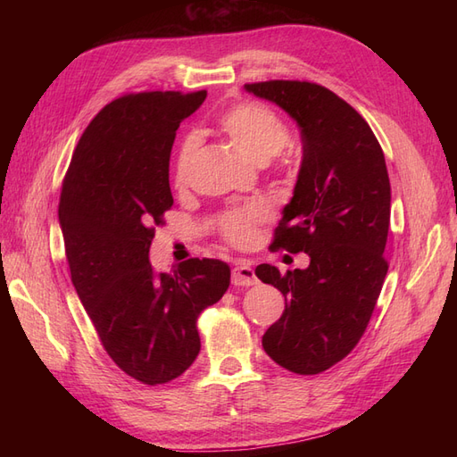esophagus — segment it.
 Wrapping results in <instances>:
<instances>
[{
  "label": "esophagus",
  "instance_id": "1",
  "mask_svg": "<svg viewBox=\"0 0 457 457\" xmlns=\"http://www.w3.org/2000/svg\"><path fill=\"white\" fill-rule=\"evenodd\" d=\"M232 284L240 286V287H250V286L257 284V276H255V270L252 269L250 262L242 261L232 269Z\"/></svg>",
  "mask_w": 457,
  "mask_h": 457
}]
</instances>
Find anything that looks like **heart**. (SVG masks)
Wrapping results in <instances>:
<instances>
[{"mask_svg":"<svg viewBox=\"0 0 457 457\" xmlns=\"http://www.w3.org/2000/svg\"><path fill=\"white\" fill-rule=\"evenodd\" d=\"M219 131L227 135L230 143L252 162L265 165L289 145L287 123L269 106L255 101H242L227 108L217 120ZM196 152V139L185 137L175 152L173 185L185 188L188 183L190 163ZM269 219V207L262 202H247L228 207L217 217V232L230 245L244 247L252 244L257 227Z\"/></svg>","mask_w":457,"mask_h":457,"instance_id":"heart-1","label":"heart"}]
</instances>
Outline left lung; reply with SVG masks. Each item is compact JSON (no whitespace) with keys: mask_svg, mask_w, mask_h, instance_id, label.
I'll return each instance as SVG.
<instances>
[{"mask_svg":"<svg viewBox=\"0 0 457 457\" xmlns=\"http://www.w3.org/2000/svg\"><path fill=\"white\" fill-rule=\"evenodd\" d=\"M245 89L284 108L301 128L297 185L270 247L311 257L305 270L282 274L265 262L255 269L287 301L262 349L282 368L316 376L356 347L376 309L389 269V173L368 121L334 91L299 79Z\"/></svg>","mask_w":457,"mask_h":457,"instance_id":"8db88e82","label":"left lung"}]
</instances>
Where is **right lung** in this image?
Instances as JSON below:
<instances>
[{"label": "right lung", "instance_id": "add662e5", "mask_svg": "<svg viewBox=\"0 0 457 457\" xmlns=\"http://www.w3.org/2000/svg\"><path fill=\"white\" fill-rule=\"evenodd\" d=\"M205 96V89L118 96L81 135L61 188L59 220L78 297L106 354L150 386L196 361L198 316L230 284L219 259L192 257L173 272L148 261L156 227L173 205L175 131Z\"/></svg>", "mask_w": 457, "mask_h": 457}]
</instances>
